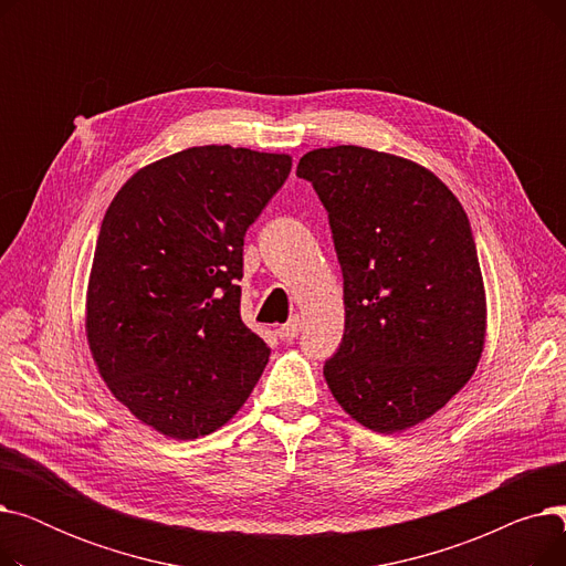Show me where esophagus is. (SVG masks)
I'll return each instance as SVG.
<instances>
[{"label": "esophagus", "mask_w": 566, "mask_h": 566, "mask_svg": "<svg viewBox=\"0 0 566 566\" xmlns=\"http://www.w3.org/2000/svg\"><path fill=\"white\" fill-rule=\"evenodd\" d=\"M298 333H301V318H298V316H291V318L282 325V328H280V337L286 339V342L298 337Z\"/></svg>", "instance_id": "esophagus-1"}]
</instances>
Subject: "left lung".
<instances>
[{"label": "left lung", "instance_id": "8db88e82", "mask_svg": "<svg viewBox=\"0 0 566 566\" xmlns=\"http://www.w3.org/2000/svg\"><path fill=\"white\" fill-rule=\"evenodd\" d=\"M295 174L328 211L344 275V337L325 382L371 431L424 422L484 350L486 293L463 206L427 167L365 146L314 148Z\"/></svg>", "mask_w": 566, "mask_h": 566}]
</instances>
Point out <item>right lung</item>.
I'll return each mask as SVG.
<instances>
[{
	"label": "right lung",
	"mask_w": 566,
	"mask_h": 566,
	"mask_svg": "<svg viewBox=\"0 0 566 566\" xmlns=\"http://www.w3.org/2000/svg\"><path fill=\"white\" fill-rule=\"evenodd\" d=\"M291 156L192 146L112 199L86 289V342L109 392L176 440L227 424L271 348L241 318L243 238Z\"/></svg>",
	"instance_id": "1"
}]
</instances>
